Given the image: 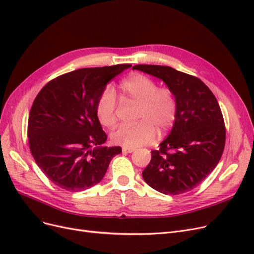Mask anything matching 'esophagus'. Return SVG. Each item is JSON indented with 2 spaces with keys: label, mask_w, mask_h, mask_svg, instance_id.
I'll return each instance as SVG.
<instances>
[{
  "label": "esophagus",
  "mask_w": 254,
  "mask_h": 254,
  "mask_svg": "<svg viewBox=\"0 0 254 254\" xmlns=\"http://www.w3.org/2000/svg\"><path fill=\"white\" fill-rule=\"evenodd\" d=\"M123 151L127 152V153H130L135 151V148H130V147H123Z\"/></svg>",
  "instance_id": "34e87169"
}]
</instances>
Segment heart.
I'll use <instances>...</instances> for the list:
<instances>
[{
  "label": "heart",
  "mask_w": 254,
  "mask_h": 254,
  "mask_svg": "<svg viewBox=\"0 0 254 254\" xmlns=\"http://www.w3.org/2000/svg\"><path fill=\"white\" fill-rule=\"evenodd\" d=\"M124 100L139 105L134 126H121L111 134L112 142L136 148L151 143L159 133L166 136L178 119V103L173 92L143 73H134L120 83ZM118 102L112 87H105L98 95L95 113L100 123L112 127L117 123Z\"/></svg>",
  "instance_id": "b5f03b06"
}]
</instances>
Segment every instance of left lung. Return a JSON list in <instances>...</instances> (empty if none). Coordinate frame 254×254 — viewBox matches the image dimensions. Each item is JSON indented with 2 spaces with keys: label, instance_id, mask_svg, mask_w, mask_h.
Masks as SVG:
<instances>
[{
  "label": "left lung",
  "instance_id": "obj_1",
  "mask_svg": "<svg viewBox=\"0 0 254 254\" xmlns=\"http://www.w3.org/2000/svg\"><path fill=\"white\" fill-rule=\"evenodd\" d=\"M139 69L163 80L178 103V119L142 176L151 188L166 195L189 192L211 173L225 146L221 109L211 89L194 75L170 66L138 64Z\"/></svg>",
  "mask_w": 254,
  "mask_h": 254
}]
</instances>
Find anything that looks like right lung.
Wrapping results in <instances>:
<instances>
[{
	"label": "right lung",
	"instance_id": "1",
	"mask_svg": "<svg viewBox=\"0 0 254 254\" xmlns=\"http://www.w3.org/2000/svg\"><path fill=\"white\" fill-rule=\"evenodd\" d=\"M117 64L80 68L43 86L33 102L28 141L33 158L47 178L60 188L78 192L100 183L120 146L102 144L107 135L95 104L107 84L130 67Z\"/></svg>",
	"mask_w": 254,
	"mask_h": 254
}]
</instances>
